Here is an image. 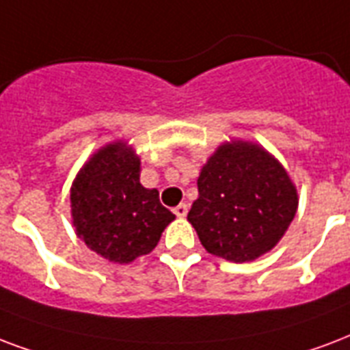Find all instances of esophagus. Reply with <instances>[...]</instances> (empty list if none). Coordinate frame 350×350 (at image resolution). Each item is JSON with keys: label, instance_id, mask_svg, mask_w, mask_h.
<instances>
[{"label": "esophagus", "instance_id": "obj_1", "mask_svg": "<svg viewBox=\"0 0 350 350\" xmlns=\"http://www.w3.org/2000/svg\"><path fill=\"white\" fill-rule=\"evenodd\" d=\"M172 211H174L176 217L183 218L187 215V211H189V207H187V204H180V205H176V207Z\"/></svg>", "mask_w": 350, "mask_h": 350}]
</instances>
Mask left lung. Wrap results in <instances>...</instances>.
<instances>
[{
	"label": "left lung",
	"instance_id": "left-lung-1",
	"mask_svg": "<svg viewBox=\"0 0 350 350\" xmlns=\"http://www.w3.org/2000/svg\"><path fill=\"white\" fill-rule=\"evenodd\" d=\"M297 204V189L270 152L231 141L202 167L198 200L187 220L211 255L247 262L277 246Z\"/></svg>",
	"mask_w": 350,
	"mask_h": 350
}]
</instances>
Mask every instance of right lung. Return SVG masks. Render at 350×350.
<instances>
[{
    "mask_svg": "<svg viewBox=\"0 0 350 350\" xmlns=\"http://www.w3.org/2000/svg\"><path fill=\"white\" fill-rule=\"evenodd\" d=\"M141 161L122 141L90 157L71 187V217L86 246L111 262L128 264L150 253L174 215L157 189L139 181Z\"/></svg>",
    "mask_w": 350,
    "mask_h": 350,
    "instance_id": "1",
    "label": "right lung"
}]
</instances>
